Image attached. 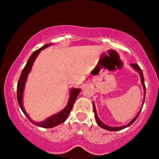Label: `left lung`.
<instances>
[{
	"instance_id": "obj_1",
	"label": "left lung",
	"mask_w": 159,
	"mask_h": 159,
	"mask_svg": "<svg viewBox=\"0 0 159 159\" xmlns=\"http://www.w3.org/2000/svg\"><path fill=\"white\" fill-rule=\"evenodd\" d=\"M131 66L133 67V69H135L137 72H138V73L140 74V81H141V84L142 85H143V91H144V97H143V103H144V100H145V94H146V87H145V84H144V78H143V72H142V70L140 68V66H138L137 63H132ZM142 109V108H141ZM141 109H140L139 112H138V114L136 115L135 116H134V118H133V119L131 120V122L129 123V124H127V125H123V126H117V127H111V126H108V125H105V123H103L101 121V120H99V118L97 116V113H96V107H95V104L93 102V111H94V114H95V117H96V123L98 125H99L100 127L104 129H106L107 131H119V130H121V129H125V128H127L129 126H130L132 124L134 123V121H135L137 118H138V116H139L140 111H141Z\"/></svg>"
}]
</instances>
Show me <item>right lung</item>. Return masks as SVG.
Wrapping results in <instances>:
<instances>
[{"label": "right lung", "instance_id": "add662e5", "mask_svg": "<svg viewBox=\"0 0 159 159\" xmlns=\"http://www.w3.org/2000/svg\"><path fill=\"white\" fill-rule=\"evenodd\" d=\"M52 45V43L50 44H47L44 45V46L41 47V48L37 49V50L35 51L31 56L30 57V58L28 59V61L27 62V64L25 65V68L23 69L22 72H21V75H20L19 82H18L17 84V100L18 103H19L20 107H21V111H23V113L25 114V116H27V118L30 120V122L34 125H37L39 127L42 128H53L56 125H60V124L63 123V122L66 120L67 116H69V113H70L71 110H72V106H73L75 101L77 98V96L78 93L81 91V89H76V88H72L70 90V96H69V99L68 102V104L66 106V107L63 110L60 111L57 114L53 115V116H50V117L47 118L46 120H44L43 122H34V120H31V118H30L29 115L27 114V112L25 111V108H24L23 103H22V98H23V94H24V90H25V83H26L27 78L28 74L30 73V70H31L32 66L34 64V61H35L36 57L38 56V54H39L40 51H42L43 49L46 48V47L50 46Z\"/></svg>", "mask_w": 159, "mask_h": 159}]
</instances>
